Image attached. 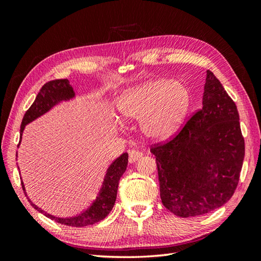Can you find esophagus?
Segmentation results:
<instances>
[{"mask_svg":"<svg viewBox=\"0 0 261 261\" xmlns=\"http://www.w3.org/2000/svg\"><path fill=\"white\" fill-rule=\"evenodd\" d=\"M143 153L139 150H131L129 151V163H135L138 159L141 158Z\"/></svg>","mask_w":261,"mask_h":261,"instance_id":"34e87169","label":"esophagus"}]
</instances>
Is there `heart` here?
<instances>
[{"instance_id":"1","label":"heart","mask_w":261,"mask_h":261,"mask_svg":"<svg viewBox=\"0 0 261 261\" xmlns=\"http://www.w3.org/2000/svg\"><path fill=\"white\" fill-rule=\"evenodd\" d=\"M190 104L191 94L185 85L154 80L122 94L118 111L124 120L141 119L142 131L152 139L163 140L179 129Z\"/></svg>"}]
</instances>
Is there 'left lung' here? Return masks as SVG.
<instances>
[{
    "label": "left lung",
    "instance_id": "1",
    "mask_svg": "<svg viewBox=\"0 0 261 261\" xmlns=\"http://www.w3.org/2000/svg\"><path fill=\"white\" fill-rule=\"evenodd\" d=\"M160 197L180 218L206 214L233 195L245 158L239 113L207 70L203 107L169 139L152 143Z\"/></svg>",
    "mask_w": 261,
    "mask_h": 261
}]
</instances>
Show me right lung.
<instances>
[{"mask_svg": "<svg viewBox=\"0 0 261 261\" xmlns=\"http://www.w3.org/2000/svg\"><path fill=\"white\" fill-rule=\"evenodd\" d=\"M74 95L75 93L73 91V87L69 84L68 80H55L46 83V84L41 87V90L39 91L35 102L32 103L29 110L25 112L23 119H22L20 135L22 136V131H23L25 124L37 119L38 116L46 113L55 104L63 101V99H69L71 97H74ZM126 165L127 153L124 152L109 166L107 175L104 177L101 191L97 194L96 198L94 199L91 206L86 208L84 212H82L81 214L76 216H71V218H57V216L45 213V211L39 208L37 205H35L30 201V199H28V201H29L32 206L37 211H39V212L45 214L47 218L56 221V222L60 224L82 228V226L97 223L99 221H102L105 216H108V214L111 212V210L114 206L116 193H118L119 180L126 169ZM21 185L22 190L25 193L23 182L22 181Z\"/></svg>", "mask_w": 261, "mask_h": 261, "instance_id": "add662e5", "label": "right lung"}]
</instances>
